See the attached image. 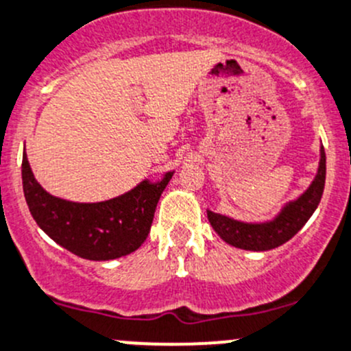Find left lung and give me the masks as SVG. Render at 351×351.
<instances>
[{
    "instance_id": "obj_1",
    "label": "left lung",
    "mask_w": 351,
    "mask_h": 351,
    "mask_svg": "<svg viewBox=\"0 0 351 351\" xmlns=\"http://www.w3.org/2000/svg\"><path fill=\"white\" fill-rule=\"evenodd\" d=\"M319 152H321L319 168L308 189L295 200L285 204L273 219L264 223H247L207 209V219L214 231L231 247L252 252L273 250L291 240L311 219L324 192L326 152L322 145Z\"/></svg>"
}]
</instances>
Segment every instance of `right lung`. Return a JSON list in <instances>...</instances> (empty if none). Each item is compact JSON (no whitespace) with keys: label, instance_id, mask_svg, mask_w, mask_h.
Listing matches in <instances>:
<instances>
[{"label":"right lung","instance_id":"add662e5","mask_svg":"<svg viewBox=\"0 0 351 351\" xmlns=\"http://www.w3.org/2000/svg\"><path fill=\"white\" fill-rule=\"evenodd\" d=\"M168 171L158 182L144 180L132 190L103 202H71L51 195L34 178L23 152V195L40 230L71 254L89 261H111L137 250L147 238Z\"/></svg>","mask_w":351,"mask_h":351}]
</instances>
